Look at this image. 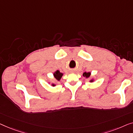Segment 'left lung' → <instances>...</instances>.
I'll use <instances>...</instances> for the list:
<instances>
[{"mask_svg": "<svg viewBox=\"0 0 133 133\" xmlns=\"http://www.w3.org/2000/svg\"><path fill=\"white\" fill-rule=\"evenodd\" d=\"M90 72H88V73H87V72H84L83 74V76H85V77H86V78H89L90 76ZM91 81H93L92 80H91Z\"/></svg>", "mask_w": 133, "mask_h": 133, "instance_id": "1", "label": "left lung"}]
</instances>
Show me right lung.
Listing matches in <instances>:
<instances>
[{
	"mask_svg": "<svg viewBox=\"0 0 133 133\" xmlns=\"http://www.w3.org/2000/svg\"><path fill=\"white\" fill-rule=\"evenodd\" d=\"M54 77H55L56 79L58 80V81H59V80H60V79L61 78V77H62L63 74H61V73L59 72V70H57L56 72H55V73H54ZM52 85L54 86L55 85L52 84Z\"/></svg>",
	"mask_w": 133,
	"mask_h": 133,
	"instance_id": "add662e5",
	"label": "right lung"
}]
</instances>
